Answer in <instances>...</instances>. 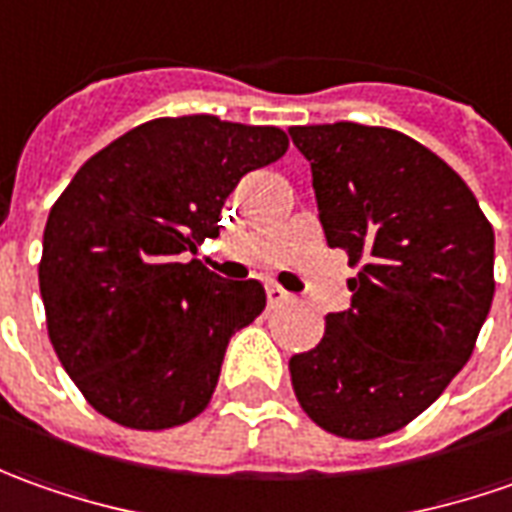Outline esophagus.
I'll list each match as a JSON object with an SVG mask.
<instances>
[{"mask_svg": "<svg viewBox=\"0 0 512 512\" xmlns=\"http://www.w3.org/2000/svg\"><path fill=\"white\" fill-rule=\"evenodd\" d=\"M266 297H269V306H283V303H289L291 294L286 289H280V286H266Z\"/></svg>", "mask_w": 512, "mask_h": 512, "instance_id": "obj_1", "label": "esophagus"}]
</instances>
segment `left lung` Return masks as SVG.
<instances>
[{
  "mask_svg": "<svg viewBox=\"0 0 512 512\" xmlns=\"http://www.w3.org/2000/svg\"><path fill=\"white\" fill-rule=\"evenodd\" d=\"M320 223L357 277L351 309L289 360L297 402L323 431L377 439L433 405L470 360L493 303V226L428 147L354 121L291 127Z\"/></svg>",
  "mask_w": 512,
  "mask_h": 512,
  "instance_id": "left-lung-1",
  "label": "left lung"
}]
</instances>
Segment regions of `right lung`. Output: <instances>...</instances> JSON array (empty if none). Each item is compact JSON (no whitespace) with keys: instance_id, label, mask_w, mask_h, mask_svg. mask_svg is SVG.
I'll list each match as a JSON object with an SVG mask.
<instances>
[{"instance_id":"obj_1","label":"right lung","mask_w":512,"mask_h":512,"mask_svg":"<svg viewBox=\"0 0 512 512\" xmlns=\"http://www.w3.org/2000/svg\"><path fill=\"white\" fill-rule=\"evenodd\" d=\"M289 150L277 127L152 118L73 175L47 215L39 289L56 357L98 414L164 431L201 414L226 345L266 309L257 280L198 257L223 201Z\"/></svg>"}]
</instances>
